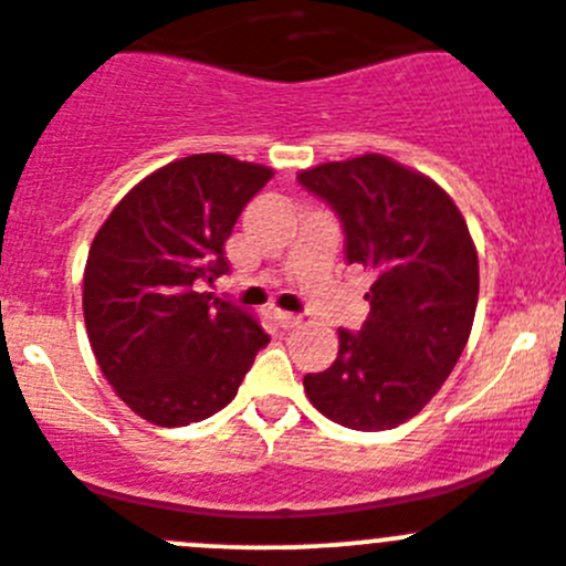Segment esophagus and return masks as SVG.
<instances>
[{"label":"esophagus","instance_id":"34e87169","mask_svg":"<svg viewBox=\"0 0 566 566\" xmlns=\"http://www.w3.org/2000/svg\"><path fill=\"white\" fill-rule=\"evenodd\" d=\"M273 321H276L282 328H293V326H298L301 317L290 315V312H282V310H273Z\"/></svg>","mask_w":566,"mask_h":566}]
</instances>
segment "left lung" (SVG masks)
Here are the masks:
<instances>
[{
    "label": "left lung",
    "instance_id": "8db88e82",
    "mask_svg": "<svg viewBox=\"0 0 566 566\" xmlns=\"http://www.w3.org/2000/svg\"><path fill=\"white\" fill-rule=\"evenodd\" d=\"M345 232V260L376 273L361 332L339 328L332 367L306 373L321 415L356 431L395 429L440 392L468 345L479 254L462 212L434 182L381 155L298 174Z\"/></svg>",
    "mask_w": 566,
    "mask_h": 566
}]
</instances>
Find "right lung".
<instances>
[{"instance_id":"1","label":"right lung","mask_w":566,"mask_h":566,"mask_svg":"<svg viewBox=\"0 0 566 566\" xmlns=\"http://www.w3.org/2000/svg\"><path fill=\"white\" fill-rule=\"evenodd\" d=\"M271 168L229 155H190L137 182L93 238L82 279L91 348L118 398L177 429L238 395L268 334L212 293L229 271L223 243Z\"/></svg>"}]
</instances>
